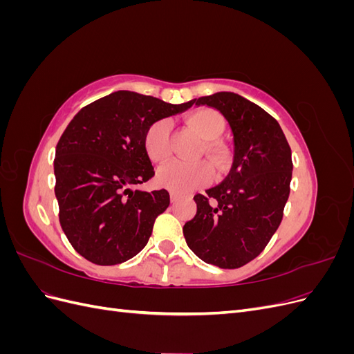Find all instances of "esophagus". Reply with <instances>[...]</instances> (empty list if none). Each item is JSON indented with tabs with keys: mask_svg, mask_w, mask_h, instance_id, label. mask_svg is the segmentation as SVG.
Listing matches in <instances>:
<instances>
[{
	"mask_svg": "<svg viewBox=\"0 0 354 354\" xmlns=\"http://www.w3.org/2000/svg\"><path fill=\"white\" fill-rule=\"evenodd\" d=\"M178 198H180V196L176 194V192H169V199H171V202H173V203L177 202Z\"/></svg>",
	"mask_w": 354,
	"mask_h": 354,
	"instance_id": "34e87169",
	"label": "esophagus"
}]
</instances>
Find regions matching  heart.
<instances>
[{
  "mask_svg": "<svg viewBox=\"0 0 354 354\" xmlns=\"http://www.w3.org/2000/svg\"><path fill=\"white\" fill-rule=\"evenodd\" d=\"M186 124L199 138L205 140L201 152L209 156L212 165L218 171L224 169L227 162V155L217 138L224 133L226 121L214 109L199 108L190 112L186 118ZM145 151L149 159L156 164H164L171 156V122L159 120L147 128L143 138ZM212 178V168L209 164L199 162H171L158 171V183L173 192L185 194L198 186L207 185Z\"/></svg>",
  "mask_w": 354,
  "mask_h": 354,
  "instance_id": "heart-1",
  "label": "heart"
}]
</instances>
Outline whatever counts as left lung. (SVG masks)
<instances>
[{
	"label": "left lung",
	"instance_id": "left-lung-1",
	"mask_svg": "<svg viewBox=\"0 0 354 354\" xmlns=\"http://www.w3.org/2000/svg\"><path fill=\"white\" fill-rule=\"evenodd\" d=\"M190 102L226 118L234 156L223 183L195 195L196 216L183 234L202 261L238 269L260 255L282 221L291 190V147L274 118L239 94L221 91Z\"/></svg>",
	"mask_w": 354,
	"mask_h": 354
}]
</instances>
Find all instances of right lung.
Segmentation results:
<instances>
[{"label":"right lung","mask_w":354,"mask_h":354,"mask_svg":"<svg viewBox=\"0 0 354 354\" xmlns=\"http://www.w3.org/2000/svg\"><path fill=\"white\" fill-rule=\"evenodd\" d=\"M152 95L115 91L82 108L56 146L59 221L84 259L121 264L140 252L169 205L165 189L131 190L155 176L143 138L153 122L187 111Z\"/></svg>","instance_id":"1"}]
</instances>
